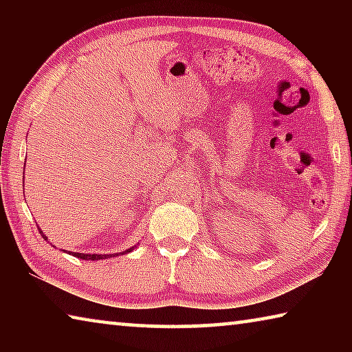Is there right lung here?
I'll use <instances>...</instances> for the list:
<instances>
[{"label": "right lung", "instance_id": "1", "mask_svg": "<svg viewBox=\"0 0 352 352\" xmlns=\"http://www.w3.org/2000/svg\"><path fill=\"white\" fill-rule=\"evenodd\" d=\"M40 234L43 236V239L45 241H47V237L43 234V231L40 230ZM133 250V247L132 248H129V250H126V253H129V252H132ZM119 254H124V253H119ZM73 256H76V258H80V259H85V261H98V259H105V258H111L110 254H88V253H73ZM115 256V254H113Z\"/></svg>", "mask_w": 352, "mask_h": 352}]
</instances>
